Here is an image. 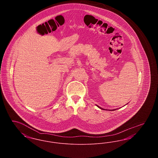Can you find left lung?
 <instances>
[{
    "instance_id": "1",
    "label": "left lung",
    "mask_w": 158,
    "mask_h": 158,
    "mask_svg": "<svg viewBox=\"0 0 158 158\" xmlns=\"http://www.w3.org/2000/svg\"><path fill=\"white\" fill-rule=\"evenodd\" d=\"M97 106H98V108H99L100 109H101V110H105V109H104V108H101V107H100V106H99L98 105H96ZM117 110H118V109H117ZM109 110V111H115V110H116V109H114V110Z\"/></svg>"
}]
</instances>
